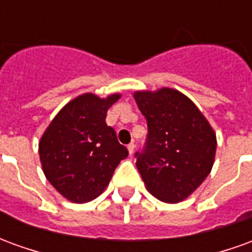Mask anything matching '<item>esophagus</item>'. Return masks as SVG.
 <instances>
[{"label":"esophagus","instance_id":"34e87169","mask_svg":"<svg viewBox=\"0 0 252 252\" xmlns=\"http://www.w3.org/2000/svg\"><path fill=\"white\" fill-rule=\"evenodd\" d=\"M126 148H128V153L132 155V154H133V151H135V144H133V143H129V144L126 146Z\"/></svg>","mask_w":252,"mask_h":252}]
</instances>
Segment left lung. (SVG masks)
Instances as JSON below:
<instances>
[{
	"instance_id": "8db88e82",
	"label": "left lung",
	"mask_w": 252,
	"mask_h": 252,
	"mask_svg": "<svg viewBox=\"0 0 252 252\" xmlns=\"http://www.w3.org/2000/svg\"><path fill=\"white\" fill-rule=\"evenodd\" d=\"M147 120V140L135 154L147 190L164 202L188 198L209 175L216 133L194 102L170 88L133 94Z\"/></svg>"
}]
</instances>
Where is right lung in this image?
<instances>
[{"instance_id":"1","label":"right lung","mask_w":252,"mask_h":252,"mask_svg":"<svg viewBox=\"0 0 252 252\" xmlns=\"http://www.w3.org/2000/svg\"><path fill=\"white\" fill-rule=\"evenodd\" d=\"M120 94L86 93L59 110L39 143L46 178L67 200L83 204L98 197L128 150L106 126V112Z\"/></svg>"}]
</instances>
